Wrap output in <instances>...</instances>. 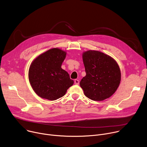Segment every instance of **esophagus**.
Segmentation results:
<instances>
[{
    "label": "esophagus",
    "instance_id": "1",
    "mask_svg": "<svg viewBox=\"0 0 147 147\" xmlns=\"http://www.w3.org/2000/svg\"><path fill=\"white\" fill-rule=\"evenodd\" d=\"M79 80H77V79H76L75 80H74V84H76V85H78L79 84Z\"/></svg>",
    "mask_w": 147,
    "mask_h": 147
}]
</instances>
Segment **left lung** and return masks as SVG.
<instances>
[{"label": "left lung", "instance_id": "obj_1", "mask_svg": "<svg viewBox=\"0 0 147 147\" xmlns=\"http://www.w3.org/2000/svg\"><path fill=\"white\" fill-rule=\"evenodd\" d=\"M86 76L80 85L89 99L102 101L111 97L121 81V72L116 61L103 52L89 50L82 53Z\"/></svg>", "mask_w": 147, "mask_h": 147}]
</instances>
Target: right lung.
<instances>
[{
    "label": "right lung",
    "mask_w": 147,
    "mask_h": 147,
    "mask_svg": "<svg viewBox=\"0 0 147 147\" xmlns=\"http://www.w3.org/2000/svg\"><path fill=\"white\" fill-rule=\"evenodd\" d=\"M66 52L58 48L51 49L38 56L28 71L30 85L40 98L51 100L64 96L74 81L61 66Z\"/></svg>",
    "instance_id": "1"
}]
</instances>
